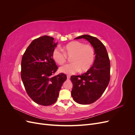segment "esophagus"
I'll return each mask as SVG.
<instances>
[{
    "label": "esophagus",
    "mask_w": 135,
    "mask_h": 135,
    "mask_svg": "<svg viewBox=\"0 0 135 135\" xmlns=\"http://www.w3.org/2000/svg\"><path fill=\"white\" fill-rule=\"evenodd\" d=\"M70 75H67V79L69 80V79H70Z\"/></svg>",
    "instance_id": "1"
}]
</instances>
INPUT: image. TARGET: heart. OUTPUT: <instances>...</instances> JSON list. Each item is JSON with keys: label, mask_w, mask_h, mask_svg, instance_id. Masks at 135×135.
<instances>
[{"label": "heart", "mask_w": 135, "mask_h": 135, "mask_svg": "<svg viewBox=\"0 0 135 135\" xmlns=\"http://www.w3.org/2000/svg\"><path fill=\"white\" fill-rule=\"evenodd\" d=\"M64 52L56 48L52 52V59L60 65L66 62L68 57H71L72 63L60 68L61 73L73 74L79 71L84 73L91 69L95 61V51L90 44L73 41L67 44L62 48Z\"/></svg>", "instance_id": "b5f03b06"}]
</instances>
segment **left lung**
<instances>
[{
    "instance_id": "8db88e82",
    "label": "left lung",
    "mask_w": 135,
    "mask_h": 135,
    "mask_svg": "<svg viewBox=\"0 0 135 135\" xmlns=\"http://www.w3.org/2000/svg\"><path fill=\"white\" fill-rule=\"evenodd\" d=\"M85 39L95 50V59L88 71L80 75L71 76L73 84L71 96L77 103L92 104L103 95L110 81V64L104 45L97 38L83 35L75 39Z\"/></svg>"
}]
</instances>
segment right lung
Segmentation results:
<instances>
[{"label":"right lung","instance_id":"right-lung-1","mask_svg":"<svg viewBox=\"0 0 135 135\" xmlns=\"http://www.w3.org/2000/svg\"><path fill=\"white\" fill-rule=\"evenodd\" d=\"M54 40L44 35L32 40L21 60V76L27 93L35 103L44 106L55 103L67 79L64 73L52 75L58 69L52 56L57 45Z\"/></svg>","mask_w":135,"mask_h":135}]
</instances>
